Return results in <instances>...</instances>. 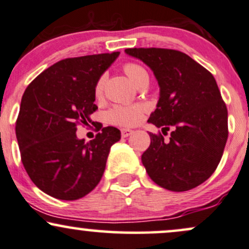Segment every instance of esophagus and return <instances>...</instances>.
<instances>
[{"label": "esophagus", "mask_w": 249, "mask_h": 249, "mask_svg": "<svg viewBox=\"0 0 249 249\" xmlns=\"http://www.w3.org/2000/svg\"><path fill=\"white\" fill-rule=\"evenodd\" d=\"M131 134H133V130L127 129V128H122V129H121L122 137H128L129 135H131Z\"/></svg>", "instance_id": "obj_1"}]
</instances>
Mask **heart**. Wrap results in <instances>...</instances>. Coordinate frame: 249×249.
Masks as SVG:
<instances>
[{
  "label": "heart",
  "mask_w": 249,
  "mask_h": 249,
  "mask_svg": "<svg viewBox=\"0 0 249 249\" xmlns=\"http://www.w3.org/2000/svg\"><path fill=\"white\" fill-rule=\"evenodd\" d=\"M124 71L127 77L135 86L144 80H149V74L144 67L136 63H127L124 65ZM105 75H101L96 81L94 87V94L100 98L105 87ZM147 110V106L143 104L135 105H115L107 112V119L110 124L129 127L135 125L141 121L143 114Z\"/></svg>",
  "instance_id": "b5f03b06"
}]
</instances>
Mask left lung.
I'll list each match as a JSON object with an SVG mask.
<instances>
[{
	"instance_id": "8db88e82",
	"label": "left lung",
	"mask_w": 249,
	"mask_h": 249,
	"mask_svg": "<svg viewBox=\"0 0 249 249\" xmlns=\"http://www.w3.org/2000/svg\"><path fill=\"white\" fill-rule=\"evenodd\" d=\"M142 60L159 81L160 99L148 122L171 129L149 133L142 155L149 177L160 188L188 191L211 177L223 156L227 137V108L211 72L177 50L125 49Z\"/></svg>"
}]
</instances>
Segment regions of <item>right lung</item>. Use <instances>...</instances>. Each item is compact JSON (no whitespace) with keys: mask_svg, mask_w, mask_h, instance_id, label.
Masks as SVG:
<instances>
[{"mask_svg":"<svg viewBox=\"0 0 249 249\" xmlns=\"http://www.w3.org/2000/svg\"><path fill=\"white\" fill-rule=\"evenodd\" d=\"M120 52L66 58L26 87L16 121L20 159L38 189L61 200L89 194L104 175L110 147L121 139L105 127L89 142L77 137L98 109L94 87Z\"/></svg>","mask_w":249,"mask_h":249,"instance_id":"1","label":"right lung"}]
</instances>
